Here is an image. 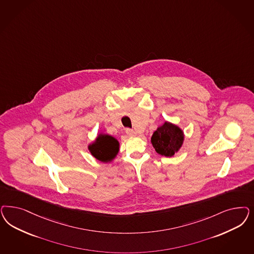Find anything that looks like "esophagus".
<instances>
[{
    "instance_id": "1",
    "label": "esophagus",
    "mask_w": 254,
    "mask_h": 254,
    "mask_svg": "<svg viewBox=\"0 0 254 254\" xmlns=\"http://www.w3.org/2000/svg\"><path fill=\"white\" fill-rule=\"evenodd\" d=\"M126 133L129 135V136H134L136 133H135V131H133V130H131V129H126Z\"/></svg>"
}]
</instances>
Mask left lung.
Instances as JSON below:
<instances>
[{"mask_svg":"<svg viewBox=\"0 0 254 254\" xmlns=\"http://www.w3.org/2000/svg\"><path fill=\"white\" fill-rule=\"evenodd\" d=\"M183 140L184 133L180 127L173 123L165 122L153 132L151 136V144L158 154L172 157L180 150L183 144Z\"/></svg>","mask_w":254,"mask_h":254,"instance_id":"1","label":"left lung"}]
</instances>
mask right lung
Wrapping results in <instances>:
<instances>
[{"label": "right lung", "mask_w": 254, "mask_h": 254, "mask_svg": "<svg viewBox=\"0 0 254 254\" xmlns=\"http://www.w3.org/2000/svg\"><path fill=\"white\" fill-rule=\"evenodd\" d=\"M90 154L99 161L111 162L119 152L120 143L113 136L100 133L94 142L89 145Z\"/></svg>", "instance_id": "1"}]
</instances>
